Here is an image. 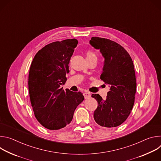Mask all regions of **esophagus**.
Instances as JSON below:
<instances>
[{
	"mask_svg": "<svg viewBox=\"0 0 161 161\" xmlns=\"http://www.w3.org/2000/svg\"><path fill=\"white\" fill-rule=\"evenodd\" d=\"M83 96H84V97L85 99H88V98H90L91 97L90 93L88 92H85L83 93Z\"/></svg>",
	"mask_w": 161,
	"mask_h": 161,
	"instance_id": "obj_1",
	"label": "esophagus"
}]
</instances>
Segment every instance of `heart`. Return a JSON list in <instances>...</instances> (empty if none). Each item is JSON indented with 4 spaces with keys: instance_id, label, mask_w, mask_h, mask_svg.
<instances>
[{
    "instance_id": "obj_1",
    "label": "heart",
    "mask_w": 161,
    "mask_h": 161,
    "mask_svg": "<svg viewBox=\"0 0 161 161\" xmlns=\"http://www.w3.org/2000/svg\"><path fill=\"white\" fill-rule=\"evenodd\" d=\"M86 58H97L96 55L94 53H93L92 52H90V51H88L86 52Z\"/></svg>"
}]
</instances>
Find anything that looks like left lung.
Returning <instances> with one entry per match:
<instances>
[{"instance_id":"1","label":"left lung","mask_w":161,"mask_h":161,"mask_svg":"<svg viewBox=\"0 0 161 161\" xmlns=\"http://www.w3.org/2000/svg\"><path fill=\"white\" fill-rule=\"evenodd\" d=\"M89 44L99 50L104 59L100 78L109 87L105 100L99 94L92 95L98 104L94 120L102 127H117L127 119L134 103L136 80L132 58L113 41L93 37Z\"/></svg>"}]
</instances>
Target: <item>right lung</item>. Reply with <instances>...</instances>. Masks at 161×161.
<instances>
[{
  "label": "right lung",
  "mask_w": 161,
  "mask_h": 161,
  "mask_svg": "<svg viewBox=\"0 0 161 161\" xmlns=\"http://www.w3.org/2000/svg\"><path fill=\"white\" fill-rule=\"evenodd\" d=\"M78 43L76 39L50 43L32 62L29 75L31 102L36 118L48 129L58 130L69 124L84 99L81 92L60 88L67 80L69 64Z\"/></svg>",
  "instance_id": "right-lung-1"
}]
</instances>
